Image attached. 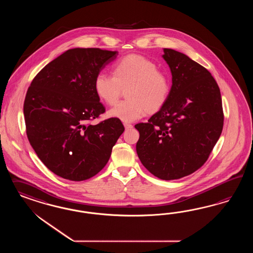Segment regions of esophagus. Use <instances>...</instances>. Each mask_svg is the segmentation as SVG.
<instances>
[{
    "instance_id": "1",
    "label": "esophagus",
    "mask_w": 253,
    "mask_h": 253,
    "mask_svg": "<svg viewBox=\"0 0 253 253\" xmlns=\"http://www.w3.org/2000/svg\"><path fill=\"white\" fill-rule=\"evenodd\" d=\"M124 127H125V129H131L132 125L130 123H124Z\"/></svg>"
}]
</instances>
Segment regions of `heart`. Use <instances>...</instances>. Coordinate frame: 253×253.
<instances>
[{
	"instance_id": "1",
	"label": "heart",
	"mask_w": 253,
	"mask_h": 253,
	"mask_svg": "<svg viewBox=\"0 0 253 253\" xmlns=\"http://www.w3.org/2000/svg\"><path fill=\"white\" fill-rule=\"evenodd\" d=\"M113 76L100 72L93 82L102 102L114 105L126 89V98L108 111V116L124 123L141 119L147 112L160 111L168 101L171 81L155 62L140 54H129L113 65Z\"/></svg>"
}]
</instances>
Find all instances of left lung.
<instances>
[{"label": "left lung", "mask_w": 253, "mask_h": 253, "mask_svg": "<svg viewBox=\"0 0 253 253\" xmlns=\"http://www.w3.org/2000/svg\"><path fill=\"white\" fill-rule=\"evenodd\" d=\"M172 76L166 105L148 122L136 124L142 164L162 180L187 176L207 161L222 133L219 86L210 71L187 55L165 48Z\"/></svg>", "instance_id": "obj_1"}]
</instances>
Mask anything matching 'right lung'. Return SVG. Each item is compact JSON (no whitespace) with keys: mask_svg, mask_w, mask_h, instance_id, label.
<instances>
[{"mask_svg":"<svg viewBox=\"0 0 253 253\" xmlns=\"http://www.w3.org/2000/svg\"><path fill=\"white\" fill-rule=\"evenodd\" d=\"M117 55L100 48L69 49L32 80L24 101L26 132L54 174L70 181L94 176L124 131L115 118L90 123L106 111L94 91V78Z\"/></svg>","mask_w":253,"mask_h":253,"instance_id":"right-lung-1","label":"right lung"}]
</instances>
